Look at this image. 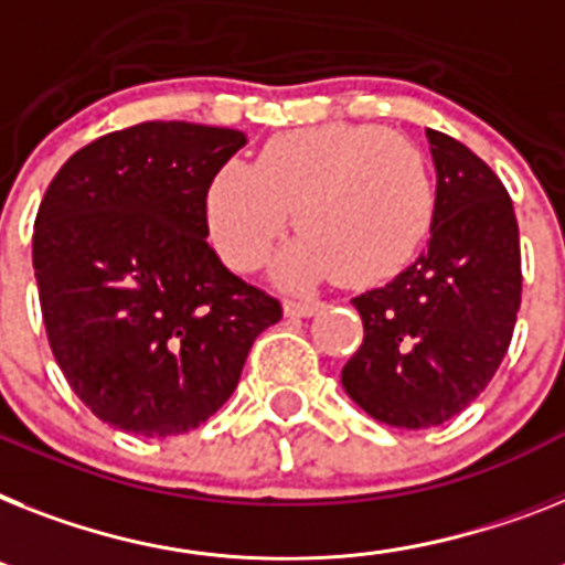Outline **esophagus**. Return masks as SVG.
Masks as SVG:
<instances>
[{"label": "esophagus", "mask_w": 565, "mask_h": 565, "mask_svg": "<svg viewBox=\"0 0 565 565\" xmlns=\"http://www.w3.org/2000/svg\"><path fill=\"white\" fill-rule=\"evenodd\" d=\"M286 317H311L315 311H320V302L317 300H286Z\"/></svg>", "instance_id": "34e87169"}]
</instances>
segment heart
<instances>
[{
	"mask_svg": "<svg viewBox=\"0 0 565 565\" xmlns=\"http://www.w3.org/2000/svg\"><path fill=\"white\" fill-rule=\"evenodd\" d=\"M294 210L302 236L279 256L288 286L332 277L363 288L416 256L436 213L427 156L381 126H317L277 135L254 164L231 161L207 193L210 236L225 263L250 271Z\"/></svg>",
	"mask_w": 565,
	"mask_h": 565,
	"instance_id": "b5f03b06",
	"label": "heart"
}]
</instances>
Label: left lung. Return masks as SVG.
<instances>
[{
    "label": "left lung",
    "instance_id": "obj_1",
    "mask_svg": "<svg viewBox=\"0 0 565 565\" xmlns=\"http://www.w3.org/2000/svg\"><path fill=\"white\" fill-rule=\"evenodd\" d=\"M427 141L436 164L430 242L398 277L352 300L363 343L340 372L358 407L407 430L450 422L491 384L523 297L508 190L456 138L427 129Z\"/></svg>",
    "mask_w": 565,
    "mask_h": 565
}]
</instances>
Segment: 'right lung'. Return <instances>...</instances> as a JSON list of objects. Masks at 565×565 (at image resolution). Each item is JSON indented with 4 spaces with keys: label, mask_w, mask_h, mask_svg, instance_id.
<instances>
[{
    "label": "right lung",
    "mask_w": 565,
    "mask_h": 565,
    "mask_svg": "<svg viewBox=\"0 0 565 565\" xmlns=\"http://www.w3.org/2000/svg\"><path fill=\"white\" fill-rule=\"evenodd\" d=\"M245 143L239 129L147 120L77 149L45 190L34 274L51 352L115 430H195L282 317L204 239L210 184Z\"/></svg>",
    "instance_id": "1"
}]
</instances>
